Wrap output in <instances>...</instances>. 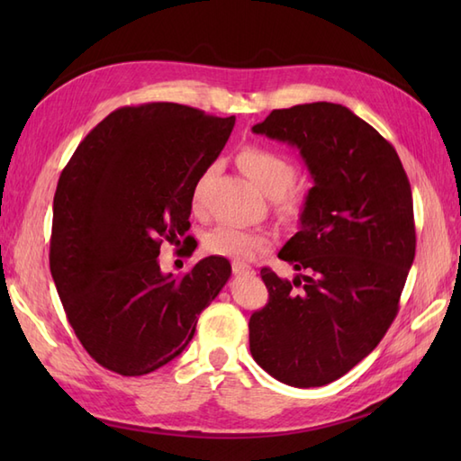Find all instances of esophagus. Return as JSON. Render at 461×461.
<instances>
[{
  "mask_svg": "<svg viewBox=\"0 0 461 461\" xmlns=\"http://www.w3.org/2000/svg\"><path fill=\"white\" fill-rule=\"evenodd\" d=\"M231 269H233V273H236V276H253V269L249 266H246V263L233 261Z\"/></svg>",
  "mask_w": 461,
  "mask_h": 461,
  "instance_id": "1",
  "label": "esophagus"
}]
</instances>
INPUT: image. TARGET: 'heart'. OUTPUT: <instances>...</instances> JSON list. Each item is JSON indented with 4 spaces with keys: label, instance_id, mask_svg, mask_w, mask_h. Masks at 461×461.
Segmentation results:
<instances>
[{
    "label": "heart",
    "instance_id": "heart-1",
    "mask_svg": "<svg viewBox=\"0 0 461 461\" xmlns=\"http://www.w3.org/2000/svg\"><path fill=\"white\" fill-rule=\"evenodd\" d=\"M238 164L241 166V170L248 174V178L258 185V188L271 195V198H277V195H282L285 193V208L287 210H295L299 205V195L293 194L287 190L291 188V184L295 182V176L297 170L295 166H293L285 156L266 149V146H258V144H251V146H243L238 154ZM212 172V168L205 172L202 178L198 180L194 188V203H198L200 200V190H202V184L205 182ZM267 236L266 233H259V231H253V230H243L238 228V225H218V228H213L212 231L205 233L203 238V248L212 256H223V258H231V259H238V261H248L253 259L258 256V253L267 248Z\"/></svg>",
    "mask_w": 461,
    "mask_h": 461
}]
</instances>
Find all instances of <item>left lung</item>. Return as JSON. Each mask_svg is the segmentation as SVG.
Instances as JSON below:
<instances>
[{"instance_id": "left-lung-1", "label": "left lung", "mask_w": 461, "mask_h": 461, "mask_svg": "<svg viewBox=\"0 0 461 461\" xmlns=\"http://www.w3.org/2000/svg\"><path fill=\"white\" fill-rule=\"evenodd\" d=\"M251 131L295 146L315 182L279 251L299 276L261 269L269 301L249 319L251 357L283 384L325 386L393 325L416 253L412 190L394 146L342 104L273 111Z\"/></svg>"}]
</instances>
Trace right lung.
<instances>
[{"mask_svg":"<svg viewBox=\"0 0 461 461\" xmlns=\"http://www.w3.org/2000/svg\"><path fill=\"white\" fill-rule=\"evenodd\" d=\"M233 124L176 103L122 106L61 172L49 266L77 339L116 375H149L178 357L231 276L228 259L210 256L174 277L158 256L190 230L195 184Z\"/></svg>","mask_w":461,"mask_h":461,"instance_id":"1","label":"right lung"}]
</instances>
